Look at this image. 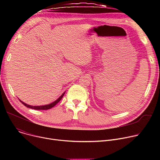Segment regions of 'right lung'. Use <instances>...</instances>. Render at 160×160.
Instances as JSON below:
<instances>
[{"mask_svg":"<svg viewBox=\"0 0 160 160\" xmlns=\"http://www.w3.org/2000/svg\"><path fill=\"white\" fill-rule=\"evenodd\" d=\"M65 93V91L64 93H63L60 97H59L56 100H55L54 102H52V103H50V104H49L43 105V106H30V105H28V104H26V103L23 102L22 101H21V100L20 99H19V100L21 101V102L22 103L23 105H24L25 106H27V108H32V109H34V110H48V109H50V108H52V107H54L57 103H58L60 101V100H61V99L62 98V97H63Z\"/></svg>","mask_w":160,"mask_h":160,"instance_id":"obj_1","label":"right lung"}]
</instances>
